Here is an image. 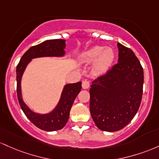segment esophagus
Wrapping results in <instances>:
<instances>
[{
    "instance_id": "esophagus-1",
    "label": "esophagus",
    "mask_w": 159,
    "mask_h": 159,
    "mask_svg": "<svg viewBox=\"0 0 159 159\" xmlns=\"http://www.w3.org/2000/svg\"><path fill=\"white\" fill-rule=\"evenodd\" d=\"M82 86H83V89H86L89 87V82L87 81V80H83V83H82Z\"/></svg>"
}]
</instances>
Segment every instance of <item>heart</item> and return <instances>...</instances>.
I'll return each instance as SVG.
<instances>
[{
    "label": "heart",
    "mask_w": 159,
    "mask_h": 159,
    "mask_svg": "<svg viewBox=\"0 0 159 159\" xmlns=\"http://www.w3.org/2000/svg\"><path fill=\"white\" fill-rule=\"evenodd\" d=\"M82 58L85 62L94 64V71L97 74H103L107 72L113 64L115 54L111 48L95 46L89 49L82 56Z\"/></svg>",
    "instance_id": "heart-1"
}]
</instances>
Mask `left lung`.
<instances>
[{
  "mask_svg": "<svg viewBox=\"0 0 159 159\" xmlns=\"http://www.w3.org/2000/svg\"><path fill=\"white\" fill-rule=\"evenodd\" d=\"M118 63L92 81L90 113L102 131H119L132 120L143 95V69L134 52L118 43Z\"/></svg>",
  "mask_w": 159,
  "mask_h": 159,
  "instance_id": "1",
  "label": "left lung"
}]
</instances>
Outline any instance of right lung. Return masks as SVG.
<instances>
[{
  "label": "right lung",
  "instance_id": "obj_1",
  "mask_svg": "<svg viewBox=\"0 0 159 159\" xmlns=\"http://www.w3.org/2000/svg\"><path fill=\"white\" fill-rule=\"evenodd\" d=\"M65 40H49L38 45L31 46L23 55L16 67L17 97L21 108L31 122L40 129L46 131L60 130L65 127L70 116V110L75 98L82 89V83L67 84L62 92L59 102L53 111L47 114H38L31 111L24 103L21 91V80L27 65L32 58L46 56H63L65 55Z\"/></svg>",
  "mask_w": 159,
  "mask_h": 159
}]
</instances>
